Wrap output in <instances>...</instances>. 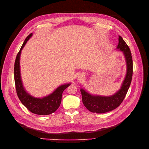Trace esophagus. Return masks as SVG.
Segmentation results:
<instances>
[{
	"label": "esophagus",
	"instance_id": "1",
	"mask_svg": "<svg viewBox=\"0 0 149 149\" xmlns=\"http://www.w3.org/2000/svg\"><path fill=\"white\" fill-rule=\"evenodd\" d=\"M84 76H85V75H84V73H81V74L79 75V79H82L83 77H84Z\"/></svg>",
	"mask_w": 149,
	"mask_h": 149
}]
</instances>
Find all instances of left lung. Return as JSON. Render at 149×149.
Returning a JSON list of instances; mask_svg holds the SVG:
<instances>
[{
	"label": "left lung",
	"instance_id": "1",
	"mask_svg": "<svg viewBox=\"0 0 149 149\" xmlns=\"http://www.w3.org/2000/svg\"><path fill=\"white\" fill-rule=\"evenodd\" d=\"M117 49L123 52L127 65V73L122 86L116 93L110 96L92 95L83 88H81L82 102L89 111L96 113H104L116 109L120 105L128 91L132 79L133 61L129 46L122 37L119 36Z\"/></svg>",
	"mask_w": 149,
	"mask_h": 149
}]
</instances>
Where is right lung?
<instances>
[{
  "mask_svg": "<svg viewBox=\"0 0 149 149\" xmlns=\"http://www.w3.org/2000/svg\"><path fill=\"white\" fill-rule=\"evenodd\" d=\"M33 36L30 34L25 39L19 53L17 54L14 71H15V81L17 95L20 102L25 107L34 114L39 115H48L55 112L61 103L63 91L67 88L70 84L61 85L56 88L52 93L42 98L34 97L25 91L21 79L20 71V56L21 51L24 47L27 41Z\"/></svg>",
  "mask_w": 149,
  "mask_h": 149,
  "instance_id": "obj_1",
  "label": "right lung"
}]
</instances>
